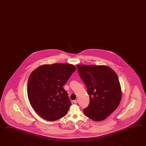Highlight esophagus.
<instances>
[{"label": "esophagus", "instance_id": "34e87169", "mask_svg": "<svg viewBox=\"0 0 146 146\" xmlns=\"http://www.w3.org/2000/svg\"><path fill=\"white\" fill-rule=\"evenodd\" d=\"M78 102V99H76V100H74V101H73V102H74V104H77Z\"/></svg>", "mask_w": 146, "mask_h": 146}]
</instances>
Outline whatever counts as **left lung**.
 <instances>
[{"label": "left lung", "mask_w": 146, "mask_h": 146, "mask_svg": "<svg viewBox=\"0 0 146 146\" xmlns=\"http://www.w3.org/2000/svg\"><path fill=\"white\" fill-rule=\"evenodd\" d=\"M76 66L89 96V105L84 109V113L95 121L106 119L118 107L122 98L117 75L107 66Z\"/></svg>", "instance_id": "left-lung-1"}]
</instances>
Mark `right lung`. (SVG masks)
Segmentation results:
<instances>
[{
	"label": "right lung",
	"instance_id": "add662e5",
	"mask_svg": "<svg viewBox=\"0 0 146 146\" xmlns=\"http://www.w3.org/2000/svg\"><path fill=\"white\" fill-rule=\"evenodd\" d=\"M76 70L74 65L39 66L30 75L27 92L30 104L43 119L54 121L65 116L72 104L63 86Z\"/></svg>",
	"mask_w": 146,
	"mask_h": 146
}]
</instances>
